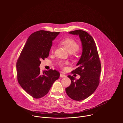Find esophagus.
Masks as SVG:
<instances>
[{
    "mask_svg": "<svg viewBox=\"0 0 123 123\" xmlns=\"http://www.w3.org/2000/svg\"><path fill=\"white\" fill-rule=\"evenodd\" d=\"M60 76L61 78H64V77H66V75H64V74H61Z\"/></svg>",
    "mask_w": 123,
    "mask_h": 123,
    "instance_id": "obj_1",
    "label": "esophagus"
}]
</instances>
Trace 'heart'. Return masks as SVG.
I'll list each match as a JSON object with an SVG mask.
<instances>
[{
    "mask_svg": "<svg viewBox=\"0 0 123 123\" xmlns=\"http://www.w3.org/2000/svg\"><path fill=\"white\" fill-rule=\"evenodd\" d=\"M62 44L64 45L67 49L68 52L70 53H73L78 51L80 48V45L74 39L70 37H67L62 39L61 41ZM51 51H53V47L52 48ZM66 62L64 63L60 62L58 63V65L60 67H63Z\"/></svg>",
    "mask_w": 123,
    "mask_h": 123,
    "instance_id": "1",
    "label": "heart"
}]
</instances>
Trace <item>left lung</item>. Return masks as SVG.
<instances>
[{"instance_id":"1","label":"left lung","mask_w":123,"mask_h":123,"mask_svg":"<svg viewBox=\"0 0 123 123\" xmlns=\"http://www.w3.org/2000/svg\"><path fill=\"white\" fill-rule=\"evenodd\" d=\"M72 35H79L82 43V53L77 64V68L72 72L80 76L79 80L70 75L71 84L65 88L68 96L71 99L80 101L92 94L100 81L101 66L95 42L93 37L82 30L70 32Z\"/></svg>"}]
</instances>
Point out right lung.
Instances as JSON below:
<instances>
[{"label": "right lung", "mask_w": 123, "mask_h": 123, "mask_svg": "<svg viewBox=\"0 0 123 123\" xmlns=\"http://www.w3.org/2000/svg\"><path fill=\"white\" fill-rule=\"evenodd\" d=\"M60 32L40 30L28 37L17 62L18 82L21 87L35 98L46 95L60 73L50 69L40 71L41 60L48 57L52 41Z\"/></svg>", "instance_id": "add662e5"}]
</instances>
